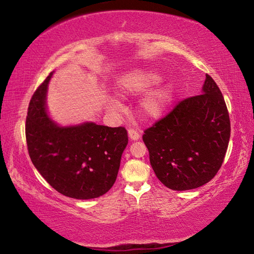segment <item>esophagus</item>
Returning <instances> with one entry per match:
<instances>
[{"instance_id":"obj_1","label":"esophagus","mask_w":254,"mask_h":254,"mask_svg":"<svg viewBox=\"0 0 254 254\" xmlns=\"http://www.w3.org/2000/svg\"><path fill=\"white\" fill-rule=\"evenodd\" d=\"M127 134H128V137H130L132 141H136L140 139L139 133H137L135 130H132V128H130V130L127 131Z\"/></svg>"}]
</instances>
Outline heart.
<instances>
[{
  "label": "heart",
  "instance_id": "1",
  "mask_svg": "<svg viewBox=\"0 0 254 254\" xmlns=\"http://www.w3.org/2000/svg\"><path fill=\"white\" fill-rule=\"evenodd\" d=\"M161 80V75L157 71L139 69L127 72L119 81L120 94L122 96L139 95L157 85ZM173 86L169 83L158 85L149 91L139 103V112L144 119L157 120L162 117L173 98ZM112 109H119L120 102L112 101Z\"/></svg>",
  "mask_w": 254,
  "mask_h": 254
}]
</instances>
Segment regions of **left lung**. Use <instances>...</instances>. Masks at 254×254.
I'll use <instances>...</instances> for the list:
<instances>
[{"instance_id":"8db88e82","label":"left lung","mask_w":254,"mask_h":254,"mask_svg":"<svg viewBox=\"0 0 254 254\" xmlns=\"http://www.w3.org/2000/svg\"><path fill=\"white\" fill-rule=\"evenodd\" d=\"M231 134L224 97L209 75L201 93L179 102L142 136L158 179L173 190L208 183L220 170Z\"/></svg>"}]
</instances>
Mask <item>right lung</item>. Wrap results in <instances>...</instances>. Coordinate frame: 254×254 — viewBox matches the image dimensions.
<instances>
[{"mask_svg": "<svg viewBox=\"0 0 254 254\" xmlns=\"http://www.w3.org/2000/svg\"><path fill=\"white\" fill-rule=\"evenodd\" d=\"M54 71L30 101L25 137L31 161L47 183L60 194L76 199L104 195L118 177L127 144L124 127L84 122L62 127L47 110V92Z\"/></svg>", "mask_w": 254, "mask_h": 254, "instance_id": "1", "label": "right lung"}]
</instances>
